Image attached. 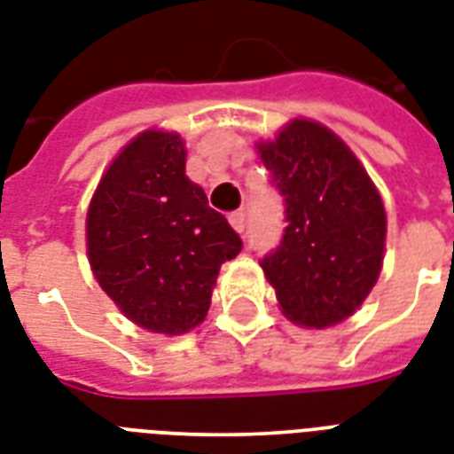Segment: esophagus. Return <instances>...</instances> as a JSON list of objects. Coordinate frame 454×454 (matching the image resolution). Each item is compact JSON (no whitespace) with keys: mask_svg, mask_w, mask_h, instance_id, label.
I'll list each match as a JSON object with an SVG mask.
<instances>
[{"mask_svg":"<svg viewBox=\"0 0 454 454\" xmlns=\"http://www.w3.org/2000/svg\"><path fill=\"white\" fill-rule=\"evenodd\" d=\"M230 224L239 231V234H244V230H246V213H244V210H237V213H231Z\"/></svg>","mask_w":454,"mask_h":454,"instance_id":"esophagus-1","label":"esophagus"}]
</instances>
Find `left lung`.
Returning <instances> with one entry per match:
<instances>
[{"label": "left lung", "instance_id": "obj_1", "mask_svg": "<svg viewBox=\"0 0 454 454\" xmlns=\"http://www.w3.org/2000/svg\"><path fill=\"white\" fill-rule=\"evenodd\" d=\"M258 151L286 206L282 241L260 267L291 322L339 325L370 296L384 265L381 196L346 142L315 121H291Z\"/></svg>", "mask_w": 454, "mask_h": 454}]
</instances>
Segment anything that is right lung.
Returning a JSON list of instances; mask_svg holds the SVG:
<instances>
[{"label": "right lung", "mask_w": 454, "mask_h": 454, "mask_svg": "<svg viewBox=\"0 0 454 454\" xmlns=\"http://www.w3.org/2000/svg\"><path fill=\"white\" fill-rule=\"evenodd\" d=\"M184 165L177 132L146 129L108 165L87 210L99 286L125 317L168 336L201 325L220 267L244 246Z\"/></svg>", "instance_id": "right-lung-1"}]
</instances>
